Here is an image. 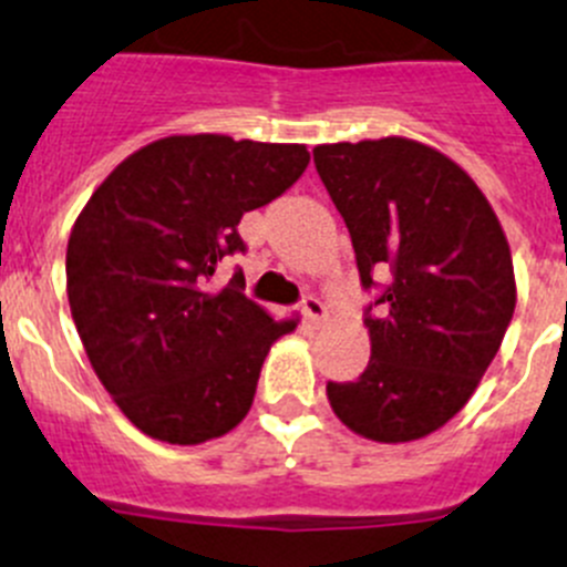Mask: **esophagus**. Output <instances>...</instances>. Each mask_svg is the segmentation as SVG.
Returning a JSON list of instances; mask_svg holds the SVG:
<instances>
[{
  "label": "esophagus",
  "mask_w": 567,
  "mask_h": 567,
  "mask_svg": "<svg viewBox=\"0 0 567 567\" xmlns=\"http://www.w3.org/2000/svg\"><path fill=\"white\" fill-rule=\"evenodd\" d=\"M300 312H303V318H307L312 327H320L323 318H327V303L320 298H315V295H307V298L300 300Z\"/></svg>",
  "instance_id": "esophagus-1"
}]
</instances>
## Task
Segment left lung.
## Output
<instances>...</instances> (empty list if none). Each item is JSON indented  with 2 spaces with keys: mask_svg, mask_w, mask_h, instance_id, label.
<instances>
[{
  "mask_svg": "<svg viewBox=\"0 0 567 567\" xmlns=\"http://www.w3.org/2000/svg\"><path fill=\"white\" fill-rule=\"evenodd\" d=\"M315 167L352 235L372 358L327 383L334 414L378 443L437 432L468 403L505 338L514 264L468 175L409 138L315 147Z\"/></svg>",
  "mask_w": 567,
  "mask_h": 567,
  "instance_id": "1",
  "label": "left lung"
}]
</instances>
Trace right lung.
<instances>
[{"label": "right lung", "mask_w": 567, "mask_h": 567, "mask_svg": "<svg viewBox=\"0 0 567 567\" xmlns=\"http://www.w3.org/2000/svg\"><path fill=\"white\" fill-rule=\"evenodd\" d=\"M309 167L303 144L169 135L124 158L90 195L68 240V300L99 380L147 437L198 445L247 417L269 346L295 320L244 295V213Z\"/></svg>", "instance_id": "obj_1"}]
</instances>
